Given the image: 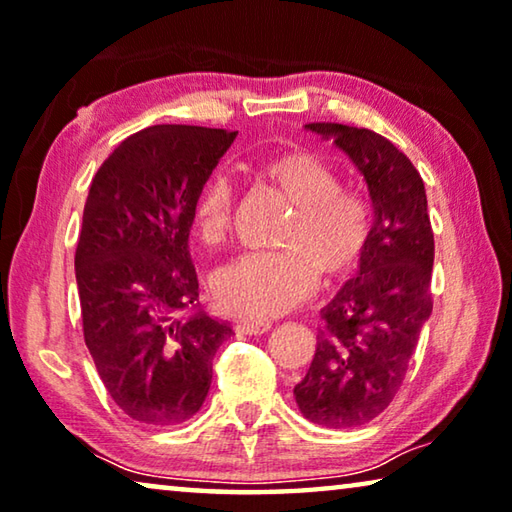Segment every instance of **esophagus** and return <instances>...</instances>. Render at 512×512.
I'll list each match as a JSON object with an SVG mask.
<instances>
[{"mask_svg":"<svg viewBox=\"0 0 512 512\" xmlns=\"http://www.w3.org/2000/svg\"><path fill=\"white\" fill-rule=\"evenodd\" d=\"M272 329L270 322H238L235 325V332L238 334H249V336H261Z\"/></svg>","mask_w":512,"mask_h":512,"instance_id":"obj_1","label":"esophagus"}]
</instances>
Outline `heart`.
Masks as SVG:
<instances>
[{
	"mask_svg": "<svg viewBox=\"0 0 512 512\" xmlns=\"http://www.w3.org/2000/svg\"><path fill=\"white\" fill-rule=\"evenodd\" d=\"M290 206L281 251L242 254L212 277V297L224 313L245 320H274L309 300L322 283L355 277L373 238V210L355 190L338 187V176L320 155L300 146L267 153L256 164ZM233 192L224 176H210L192 201V229L215 247L231 224Z\"/></svg>",
	"mask_w": 512,
	"mask_h": 512,
	"instance_id": "1",
	"label": "heart"
}]
</instances>
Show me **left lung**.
Listing matches in <instances>:
<instances>
[{"mask_svg":"<svg viewBox=\"0 0 512 512\" xmlns=\"http://www.w3.org/2000/svg\"><path fill=\"white\" fill-rule=\"evenodd\" d=\"M306 128L350 155L368 185L375 222L359 277L322 309L316 355L293 393L318 426L357 428L387 410L405 380L432 313L435 235L423 178L387 137L329 121Z\"/></svg>","mask_w":512,"mask_h":512,"instance_id":"obj_1","label":"left lung"}]
</instances>
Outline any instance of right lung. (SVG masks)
<instances>
[{
    "instance_id": "right-lung-1",
    "label": "right lung",
    "mask_w": 512,
    "mask_h": 512,
    "mask_svg": "<svg viewBox=\"0 0 512 512\" xmlns=\"http://www.w3.org/2000/svg\"><path fill=\"white\" fill-rule=\"evenodd\" d=\"M238 132L151 125L100 164L75 249L82 329L123 414L176 426L201 410L226 322L180 313L199 300L187 249L192 201Z\"/></svg>"
}]
</instances>
